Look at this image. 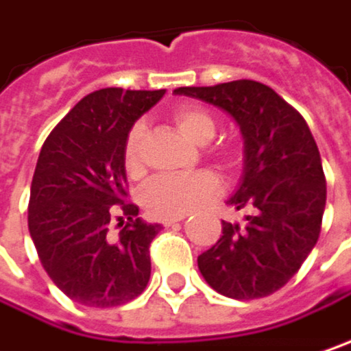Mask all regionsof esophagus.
<instances>
[{"label": "esophagus", "mask_w": 351, "mask_h": 351, "mask_svg": "<svg viewBox=\"0 0 351 351\" xmlns=\"http://www.w3.org/2000/svg\"><path fill=\"white\" fill-rule=\"evenodd\" d=\"M186 217H171V218H162L160 222L165 224V226H175V224H178V222H182Z\"/></svg>", "instance_id": "1"}]
</instances>
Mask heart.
<instances>
[{
	"instance_id": "obj_1",
	"label": "heart",
	"mask_w": 351,
	"mask_h": 351,
	"mask_svg": "<svg viewBox=\"0 0 351 351\" xmlns=\"http://www.w3.org/2000/svg\"><path fill=\"white\" fill-rule=\"evenodd\" d=\"M176 129L196 145H206L217 133V119L208 109L200 105H182L173 113ZM145 123L136 121L129 127L123 141V165L131 176H136L145 169ZM220 160L232 162L234 151L224 147L218 151ZM222 191L218 176L210 171H198L193 175H156L149 180L143 191V204L155 217H184L195 213L208 200L217 198Z\"/></svg>"
}]
</instances>
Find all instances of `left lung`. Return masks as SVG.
<instances>
[{
    "mask_svg": "<svg viewBox=\"0 0 351 351\" xmlns=\"http://www.w3.org/2000/svg\"><path fill=\"white\" fill-rule=\"evenodd\" d=\"M175 93L226 111L244 138V178L228 204L252 215L244 228L222 222V237L198 256V270L222 296H270L318 242L326 206L318 145L304 117L258 81L178 87Z\"/></svg>",
    "mask_w": 351,
    "mask_h": 351,
    "instance_id": "obj_1",
    "label": "left lung"
}]
</instances>
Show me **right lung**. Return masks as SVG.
Masks as SVG:
<instances>
[{
    "instance_id": "obj_1",
    "label": "right lung",
    "mask_w": 351,
    "mask_h": 351,
    "mask_svg": "<svg viewBox=\"0 0 351 351\" xmlns=\"http://www.w3.org/2000/svg\"><path fill=\"white\" fill-rule=\"evenodd\" d=\"M165 95L107 87L83 97L45 138L33 173L27 224L55 286L93 308L134 300L151 278L147 224L127 200L123 141ZM117 219L119 232L113 235Z\"/></svg>"
}]
</instances>
